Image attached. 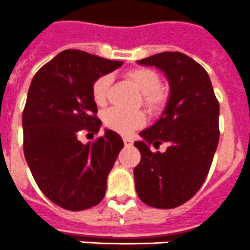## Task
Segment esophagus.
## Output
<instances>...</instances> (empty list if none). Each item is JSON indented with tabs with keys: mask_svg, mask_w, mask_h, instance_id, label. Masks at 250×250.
<instances>
[{
	"mask_svg": "<svg viewBox=\"0 0 250 250\" xmlns=\"http://www.w3.org/2000/svg\"><path fill=\"white\" fill-rule=\"evenodd\" d=\"M124 144H125V146H131L132 140L129 138H124Z\"/></svg>",
	"mask_w": 250,
	"mask_h": 250,
	"instance_id": "obj_1",
	"label": "esophagus"
}]
</instances>
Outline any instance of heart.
<instances>
[{
	"instance_id": "1",
	"label": "heart",
	"mask_w": 250,
	"mask_h": 250,
	"mask_svg": "<svg viewBox=\"0 0 250 250\" xmlns=\"http://www.w3.org/2000/svg\"><path fill=\"white\" fill-rule=\"evenodd\" d=\"M135 86L143 92V105L151 114L160 112L167 103V92L161 87L160 77L155 71L146 67H135L126 74ZM111 77L103 75L92 85V100L98 106H104L107 101ZM104 124L114 131L129 135L145 124V115L141 111H125L121 109H110L104 114Z\"/></svg>"
}]
</instances>
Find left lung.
<instances>
[{
    "label": "left lung",
    "mask_w": 250,
    "mask_h": 250,
    "mask_svg": "<svg viewBox=\"0 0 250 250\" xmlns=\"http://www.w3.org/2000/svg\"><path fill=\"white\" fill-rule=\"evenodd\" d=\"M138 63L164 72L170 96L161 118L140 132L134 145L141 160L134 169L141 202L173 209L191 199L207 179L219 143V103L209 75L182 52H161ZM169 144L165 153H152L150 145Z\"/></svg>",
    "instance_id": "obj_1"
}]
</instances>
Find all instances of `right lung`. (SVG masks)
<instances>
[{
	"instance_id": "obj_1",
	"label": "right lung",
	"mask_w": 250,
	"mask_h": 250,
	"mask_svg": "<svg viewBox=\"0 0 250 250\" xmlns=\"http://www.w3.org/2000/svg\"><path fill=\"white\" fill-rule=\"evenodd\" d=\"M123 65L80 50H65L32 79L22 114L23 152L35 182L52 203L79 211L104 199L106 180L124 141L106 129L83 144L81 132L101 126L92 85Z\"/></svg>"
}]
</instances>
